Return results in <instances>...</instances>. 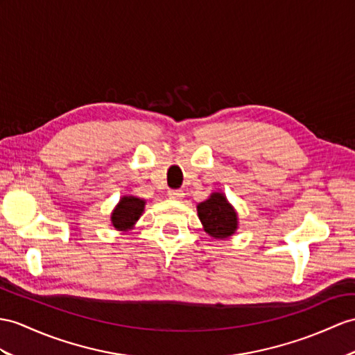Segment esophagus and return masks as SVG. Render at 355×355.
Masks as SVG:
<instances>
[{
    "label": "esophagus",
    "instance_id": "obj_1",
    "mask_svg": "<svg viewBox=\"0 0 355 355\" xmlns=\"http://www.w3.org/2000/svg\"><path fill=\"white\" fill-rule=\"evenodd\" d=\"M184 196L185 194H184L182 189H170V191H168V197L173 198V200H180V198H182Z\"/></svg>",
    "mask_w": 355,
    "mask_h": 355
}]
</instances>
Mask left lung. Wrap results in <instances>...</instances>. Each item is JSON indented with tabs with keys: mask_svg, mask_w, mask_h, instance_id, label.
Wrapping results in <instances>:
<instances>
[{
	"mask_svg": "<svg viewBox=\"0 0 355 355\" xmlns=\"http://www.w3.org/2000/svg\"><path fill=\"white\" fill-rule=\"evenodd\" d=\"M203 229L215 239H226L238 229V215L223 193H212L207 200L197 205Z\"/></svg>",
	"mask_w": 355,
	"mask_h": 355,
	"instance_id": "obj_1",
	"label": "left lung"
}]
</instances>
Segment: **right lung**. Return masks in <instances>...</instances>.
Returning a JSON list of instances; mask_svg holds the SVG:
<instances>
[{
  "label": "right lung",
  "instance_id": "obj_1",
  "mask_svg": "<svg viewBox=\"0 0 355 355\" xmlns=\"http://www.w3.org/2000/svg\"><path fill=\"white\" fill-rule=\"evenodd\" d=\"M146 202L134 196H123L111 214V223L117 230H129L141 217Z\"/></svg>",
  "mask_w": 355,
  "mask_h": 355
}]
</instances>
